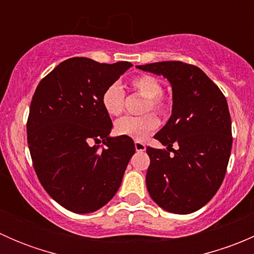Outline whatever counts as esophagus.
Instances as JSON below:
<instances>
[{
	"label": "esophagus",
	"mask_w": 254,
	"mask_h": 254,
	"mask_svg": "<svg viewBox=\"0 0 254 254\" xmlns=\"http://www.w3.org/2000/svg\"><path fill=\"white\" fill-rule=\"evenodd\" d=\"M135 150H136L137 152H141V151H145L146 150L145 143H142V142H140V141H135Z\"/></svg>",
	"instance_id": "1"
}]
</instances>
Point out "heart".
Returning a JSON list of instances; mask_svg holds the SVG:
<instances>
[{"mask_svg":"<svg viewBox=\"0 0 254 254\" xmlns=\"http://www.w3.org/2000/svg\"><path fill=\"white\" fill-rule=\"evenodd\" d=\"M130 88L145 98L142 113L150 111L165 114L170 109V101L162 91V83L152 75H139L130 79ZM102 106L112 117H119L125 108V93L117 83L109 84L102 93ZM158 127L155 114L147 113L142 117H125L115 123V132L136 141L147 139Z\"/></svg>","mask_w":254,"mask_h":254,"instance_id":"b5f03b06","label":"heart"}]
</instances>
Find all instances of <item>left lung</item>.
I'll return each instance as SVG.
<instances>
[{"instance_id": "obj_1", "label": "left lung", "mask_w": 254, "mask_h": 254, "mask_svg": "<svg viewBox=\"0 0 254 254\" xmlns=\"http://www.w3.org/2000/svg\"><path fill=\"white\" fill-rule=\"evenodd\" d=\"M136 67L166 77L173 92L172 115L155 135L167 150L146 148L148 194L166 211L190 214L211 200L226 173L232 147L226 98L190 64L162 61Z\"/></svg>"}]
</instances>
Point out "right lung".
I'll return each mask as SVG.
<instances>
[{
  "mask_svg": "<svg viewBox=\"0 0 254 254\" xmlns=\"http://www.w3.org/2000/svg\"><path fill=\"white\" fill-rule=\"evenodd\" d=\"M131 66L71 58L35 89L27 122L33 167L49 195L70 211L87 214L106 205L135 153L132 139L109 136L113 124L102 106L104 89Z\"/></svg>",
  "mask_w": 254,
  "mask_h": 254,
  "instance_id": "add662e5",
  "label": "right lung"
}]
</instances>
